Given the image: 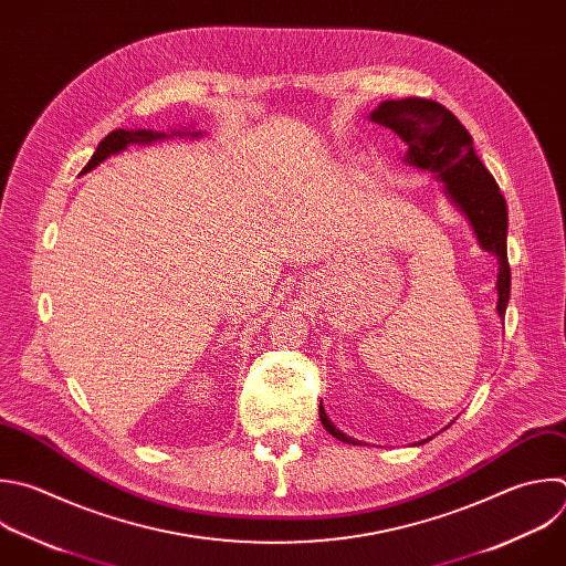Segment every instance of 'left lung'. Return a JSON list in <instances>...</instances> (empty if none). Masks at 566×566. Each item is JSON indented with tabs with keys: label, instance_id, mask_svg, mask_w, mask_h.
Wrapping results in <instances>:
<instances>
[{
	"label": "left lung",
	"instance_id": "obj_1",
	"mask_svg": "<svg viewBox=\"0 0 566 566\" xmlns=\"http://www.w3.org/2000/svg\"><path fill=\"white\" fill-rule=\"evenodd\" d=\"M373 122L394 128L407 144V159L440 175L449 198L469 218L482 249L497 255V313L504 317L511 293V266L506 258L509 213L504 196L473 150V137L442 104L420 97L382 102L370 115ZM324 429L346 444H359L333 427L319 402Z\"/></svg>",
	"mask_w": 566,
	"mask_h": 566
}]
</instances>
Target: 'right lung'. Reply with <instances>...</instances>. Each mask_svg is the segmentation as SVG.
Here are the masks:
<instances>
[{
    "label": "right lung",
    "mask_w": 566,
    "mask_h": 566,
    "mask_svg": "<svg viewBox=\"0 0 566 566\" xmlns=\"http://www.w3.org/2000/svg\"><path fill=\"white\" fill-rule=\"evenodd\" d=\"M198 135V133H196ZM159 137H166L164 133H157V130H122V128H117V130H113V133H108L102 142H99V146H97V150L93 153V157H91V161L84 166V170L82 172H88L91 168H95L99 161H104L108 155H113V153H119L122 148H126L128 144H150V142H155V139H159Z\"/></svg>",
    "instance_id": "1"
}]
</instances>
